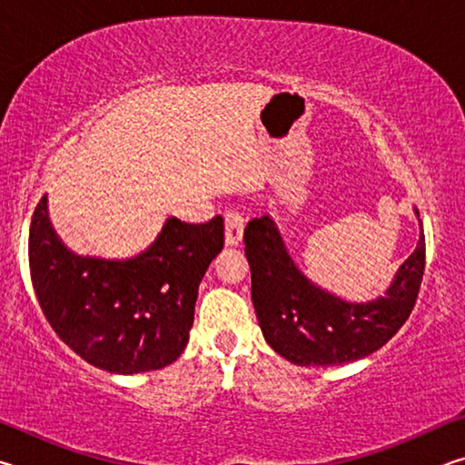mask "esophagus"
<instances>
[{
  "mask_svg": "<svg viewBox=\"0 0 465 465\" xmlns=\"http://www.w3.org/2000/svg\"><path fill=\"white\" fill-rule=\"evenodd\" d=\"M243 238V219L235 211L225 213V246H240Z\"/></svg>",
  "mask_w": 465,
  "mask_h": 465,
  "instance_id": "esophagus-1",
  "label": "esophagus"
}]
</instances>
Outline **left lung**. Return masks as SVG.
Instances as JSON below:
<instances>
[{
  "mask_svg": "<svg viewBox=\"0 0 465 465\" xmlns=\"http://www.w3.org/2000/svg\"><path fill=\"white\" fill-rule=\"evenodd\" d=\"M414 213L419 217V211ZM243 242L252 303L264 341L302 367L352 363L380 351L411 316L422 282V230L416 250L393 274L385 293L361 303L346 302L305 277L269 215L252 219Z\"/></svg>",
  "mask_w": 465,
  "mask_h": 465,
  "instance_id": "obj_1",
  "label": "left lung"
}]
</instances>
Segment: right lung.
<instances>
[{"mask_svg": "<svg viewBox=\"0 0 465 465\" xmlns=\"http://www.w3.org/2000/svg\"><path fill=\"white\" fill-rule=\"evenodd\" d=\"M46 194L28 238L30 279L51 328L90 365L155 371L183 355L199 285L223 248V219H166L152 246L124 261L82 256L53 230Z\"/></svg>", "mask_w": 465, "mask_h": 465, "instance_id": "1", "label": "right lung"}]
</instances>
